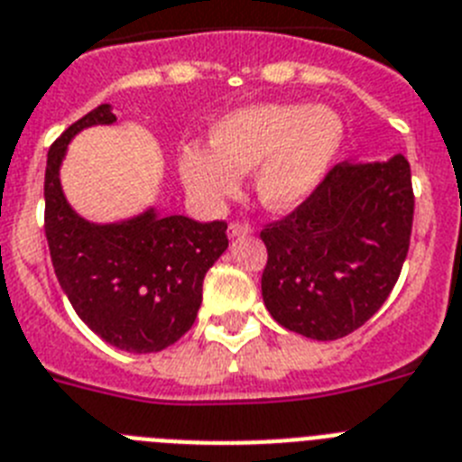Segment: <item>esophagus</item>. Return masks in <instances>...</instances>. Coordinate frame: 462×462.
<instances>
[{"instance_id":"obj_1","label":"esophagus","mask_w":462,"mask_h":462,"mask_svg":"<svg viewBox=\"0 0 462 462\" xmlns=\"http://www.w3.org/2000/svg\"><path fill=\"white\" fill-rule=\"evenodd\" d=\"M251 232V226L248 223H242V220H232L230 227H227V235L235 239V236H242V235H248Z\"/></svg>"}]
</instances>
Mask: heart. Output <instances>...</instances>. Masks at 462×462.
Returning a JSON list of instances; mask_svg holds the SVG:
<instances>
[{
    "label": "heart",
    "instance_id": "b5f03b06",
    "mask_svg": "<svg viewBox=\"0 0 462 462\" xmlns=\"http://www.w3.org/2000/svg\"><path fill=\"white\" fill-rule=\"evenodd\" d=\"M214 146L181 148L179 171L207 204H220L255 170L254 188L270 211H288L314 195L344 142L342 118L328 106L260 104L223 116L211 132Z\"/></svg>",
    "mask_w": 462,
    "mask_h": 462
}]
</instances>
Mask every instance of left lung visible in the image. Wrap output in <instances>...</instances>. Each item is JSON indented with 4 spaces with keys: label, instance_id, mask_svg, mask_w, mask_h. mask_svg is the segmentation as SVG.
<instances>
[{
    "label": "left lung",
    "instance_id": "1",
    "mask_svg": "<svg viewBox=\"0 0 462 462\" xmlns=\"http://www.w3.org/2000/svg\"><path fill=\"white\" fill-rule=\"evenodd\" d=\"M414 223L411 170L339 162L314 195L264 226L263 300L286 330L330 342L358 330L391 295Z\"/></svg>",
    "mask_w": 462,
    "mask_h": 462
}]
</instances>
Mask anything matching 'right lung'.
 Returning <instances> with one entry per match:
<instances>
[{
	"instance_id": "add662e5",
	"label": "right lung",
	"mask_w": 462,
	"mask_h": 462,
	"mask_svg": "<svg viewBox=\"0 0 462 462\" xmlns=\"http://www.w3.org/2000/svg\"><path fill=\"white\" fill-rule=\"evenodd\" d=\"M111 123V106L99 104L55 139L43 181V230L55 276L79 319L111 346L155 353L179 342L198 319L204 276L227 248V223L148 208L97 226L76 214L60 186V164L71 136Z\"/></svg>"
}]
</instances>
